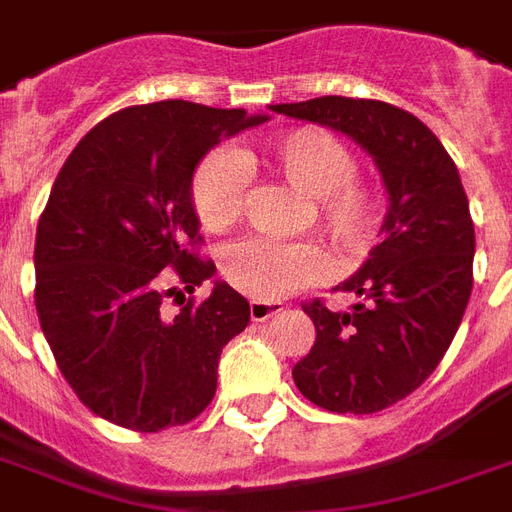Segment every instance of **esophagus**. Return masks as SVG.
<instances>
[{
    "mask_svg": "<svg viewBox=\"0 0 512 512\" xmlns=\"http://www.w3.org/2000/svg\"><path fill=\"white\" fill-rule=\"evenodd\" d=\"M276 313H281V303H268V300H252L249 303V316H252V321H268Z\"/></svg>",
    "mask_w": 512,
    "mask_h": 512,
    "instance_id": "34e87169",
    "label": "esophagus"
}]
</instances>
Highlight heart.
<instances>
[{"mask_svg":"<svg viewBox=\"0 0 512 512\" xmlns=\"http://www.w3.org/2000/svg\"><path fill=\"white\" fill-rule=\"evenodd\" d=\"M241 159L265 167L311 201L313 225L342 255H361L374 231V191L356 175V154L332 132L297 127L241 151ZM247 175L228 154L204 156L193 172L191 201L199 223L223 231L239 220ZM327 260L305 241L244 239L223 252V276L252 300H281L316 284Z\"/></svg>","mask_w":512,"mask_h":512,"instance_id":"obj_1","label":"heart"}]
</instances>
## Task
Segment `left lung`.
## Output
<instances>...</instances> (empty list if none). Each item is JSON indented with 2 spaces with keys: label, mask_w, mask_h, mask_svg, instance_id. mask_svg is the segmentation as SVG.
<instances>
[{
  "label": "left lung",
  "mask_w": 512,
  "mask_h": 512,
  "mask_svg": "<svg viewBox=\"0 0 512 512\" xmlns=\"http://www.w3.org/2000/svg\"><path fill=\"white\" fill-rule=\"evenodd\" d=\"M271 108L345 132L388 191L382 241L337 287L358 303H305L316 342L292 369L297 390L327 412H382L433 374L468 308L476 231L460 172L417 116L382 100L324 95Z\"/></svg>",
  "instance_id": "8db88e82"
}]
</instances>
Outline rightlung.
<instances>
[{"instance_id":"right-lung-1","label":"right lung","mask_w":512,"mask_h":512,"mask_svg":"<svg viewBox=\"0 0 512 512\" xmlns=\"http://www.w3.org/2000/svg\"><path fill=\"white\" fill-rule=\"evenodd\" d=\"M268 122L244 108L162 100L95 124L55 177L34 247L36 313L66 382L103 420L159 433L199 417L249 303L215 281L204 303L162 300L215 276L201 260L191 180L220 138ZM185 300V297H183Z\"/></svg>"}]
</instances>
